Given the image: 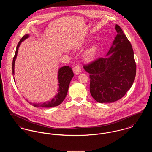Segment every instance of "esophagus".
Here are the masks:
<instances>
[{
  "instance_id": "34e87169",
  "label": "esophagus",
  "mask_w": 152,
  "mask_h": 152,
  "mask_svg": "<svg viewBox=\"0 0 152 152\" xmlns=\"http://www.w3.org/2000/svg\"><path fill=\"white\" fill-rule=\"evenodd\" d=\"M73 72L76 74V75H78L81 72V69L80 68V66L79 65H77V66H75L74 68H73Z\"/></svg>"
}]
</instances>
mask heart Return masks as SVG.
Listing matches in <instances>:
<instances>
[{
    "instance_id": "b5f03b06",
    "label": "heart",
    "mask_w": 152,
    "mask_h": 152,
    "mask_svg": "<svg viewBox=\"0 0 152 152\" xmlns=\"http://www.w3.org/2000/svg\"><path fill=\"white\" fill-rule=\"evenodd\" d=\"M84 44L83 42H80L77 43L75 45V49L76 50H80ZM97 51V47L96 45H93L85 53V58L87 61H91L94 58L96 52Z\"/></svg>"
}]
</instances>
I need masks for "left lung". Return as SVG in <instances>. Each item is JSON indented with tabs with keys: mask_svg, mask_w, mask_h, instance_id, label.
Wrapping results in <instances>:
<instances>
[{
	"mask_svg": "<svg viewBox=\"0 0 152 152\" xmlns=\"http://www.w3.org/2000/svg\"><path fill=\"white\" fill-rule=\"evenodd\" d=\"M117 33L105 58L84 65L89 73L90 92L99 102H113L130 89L136 73L134 52L127 37L116 24Z\"/></svg>",
	"mask_w": 152,
	"mask_h": 152,
	"instance_id": "obj_1",
	"label": "left lung"
}]
</instances>
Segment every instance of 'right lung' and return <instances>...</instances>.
<instances>
[{
	"label": "right lung",
	"mask_w": 152,
	"mask_h": 152,
	"mask_svg": "<svg viewBox=\"0 0 152 152\" xmlns=\"http://www.w3.org/2000/svg\"><path fill=\"white\" fill-rule=\"evenodd\" d=\"M29 37V35L26 34L23 36L19 41V43L16 47V52L15 54L14 57L12 61V74L14 75L15 63L16 60V58L17 56V54L18 52L19 47L22 43V42L27 39ZM73 77V72L72 68L69 66H64L60 68L58 71V93L54 98L52 99L51 101L45 102L43 103H32L31 102H28L29 104L33 105L35 107H42V108H51L53 107H56L60 105L63 100L66 96L68 88L69 86V83ZM14 79H15L14 78Z\"/></svg>",
	"instance_id": "1"
}]
</instances>
